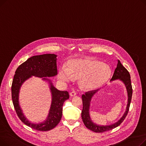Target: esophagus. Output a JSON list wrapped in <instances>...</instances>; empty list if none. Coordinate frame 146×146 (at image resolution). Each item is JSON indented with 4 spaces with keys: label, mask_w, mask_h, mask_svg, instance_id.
Segmentation results:
<instances>
[{
    "label": "esophagus",
    "mask_w": 146,
    "mask_h": 146,
    "mask_svg": "<svg viewBox=\"0 0 146 146\" xmlns=\"http://www.w3.org/2000/svg\"><path fill=\"white\" fill-rule=\"evenodd\" d=\"M70 95L71 96H74L76 95V93L74 91H72V92L70 93Z\"/></svg>",
    "instance_id": "34e87169"
}]
</instances>
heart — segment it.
I'll return each mask as SVG.
<instances>
[{
	"mask_svg": "<svg viewBox=\"0 0 146 146\" xmlns=\"http://www.w3.org/2000/svg\"><path fill=\"white\" fill-rule=\"evenodd\" d=\"M110 67L93 59H74L67 64V68L61 67L58 78L63 82L80 79L82 86L95 89L102 86L111 76Z\"/></svg>",
	"mask_w": 146,
	"mask_h": 146,
	"instance_id": "1",
	"label": "heart"
}]
</instances>
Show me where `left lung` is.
<instances>
[{"label": "left lung", "instance_id": "obj_1", "mask_svg": "<svg viewBox=\"0 0 146 146\" xmlns=\"http://www.w3.org/2000/svg\"><path fill=\"white\" fill-rule=\"evenodd\" d=\"M116 79H119L122 80L124 83L125 85L127 92H128V104L127 106L126 111L125 112L124 115L122 117V118L114 124L111 125H106V126H101L98 125L94 122H92L90 116H89V105H90V101L91 100V98L94 96L95 93H96L98 90H90L86 92L85 95H83L82 96V101H83V110L82 111V118L84 124L85 125L86 127L88 129L92 130L95 133H101L105 131H110L115 128L119 126L123 121L125 119V117H127L128 112L129 111V108L130 106V103H131L132 94H133V89L132 85L131 82V78H130V74L128 71L127 69L122 66L121 63L120 61L118 60L117 67L114 71L113 74L111 79V80H113Z\"/></svg>", "mask_w": 146, "mask_h": 146}]
</instances>
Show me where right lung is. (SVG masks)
Segmentation results:
<instances>
[{"mask_svg":"<svg viewBox=\"0 0 146 146\" xmlns=\"http://www.w3.org/2000/svg\"><path fill=\"white\" fill-rule=\"evenodd\" d=\"M56 57L57 56L53 54H46L29 58L17 68L12 81V99L18 116L23 123L37 131H49L57 125L62 117L63 104L69 98L68 92L67 91L58 90L50 83L52 99L48 118L42 123L33 124L25 117L19 106L18 101L19 89L22 83L31 76L43 78L57 75ZM42 79L47 80V78Z\"/></svg>","mask_w":146,"mask_h":146,"instance_id":"1","label":"right lung"}]
</instances>
